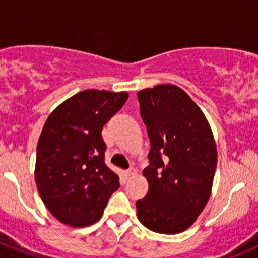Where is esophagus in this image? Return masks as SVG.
I'll return each instance as SVG.
<instances>
[{
    "label": "esophagus",
    "mask_w": 258,
    "mask_h": 258,
    "mask_svg": "<svg viewBox=\"0 0 258 258\" xmlns=\"http://www.w3.org/2000/svg\"><path fill=\"white\" fill-rule=\"evenodd\" d=\"M135 175H136V170H135L134 168H131V169H128V170H127V172H126L127 179H130V178L135 177Z\"/></svg>",
    "instance_id": "1"
}]
</instances>
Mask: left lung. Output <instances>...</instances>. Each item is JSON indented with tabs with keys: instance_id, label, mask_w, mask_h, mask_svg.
<instances>
[{
	"instance_id": "obj_1",
	"label": "left lung",
	"mask_w": 258,
	"mask_h": 258,
	"mask_svg": "<svg viewBox=\"0 0 258 258\" xmlns=\"http://www.w3.org/2000/svg\"><path fill=\"white\" fill-rule=\"evenodd\" d=\"M150 139L146 196L136 201L137 218L148 229L177 234L189 228L206 206L218 162L209 122L196 103L175 85L137 93Z\"/></svg>"
}]
</instances>
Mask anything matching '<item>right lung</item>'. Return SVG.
Segmentation results:
<instances>
[{"instance_id":"1","label":"right lung","mask_w":258,"mask_h":258,"mask_svg":"<svg viewBox=\"0 0 258 258\" xmlns=\"http://www.w3.org/2000/svg\"><path fill=\"white\" fill-rule=\"evenodd\" d=\"M128 94L84 90L50 113L37 146L35 182L57 220L88 227L102 218L119 177L107 167L103 126L123 107Z\"/></svg>"}]
</instances>
